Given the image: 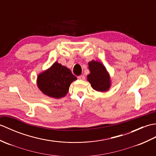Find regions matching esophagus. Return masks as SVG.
<instances>
[{
    "label": "esophagus",
    "instance_id": "34e87169",
    "mask_svg": "<svg viewBox=\"0 0 156 156\" xmlns=\"http://www.w3.org/2000/svg\"><path fill=\"white\" fill-rule=\"evenodd\" d=\"M85 76L84 75H81L79 76V77H78V79H79V80H85Z\"/></svg>",
    "mask_w": 156,
    "mask_h": 156
}]
</instances>
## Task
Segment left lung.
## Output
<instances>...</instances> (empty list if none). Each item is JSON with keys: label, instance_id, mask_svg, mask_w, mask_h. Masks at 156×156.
<instances>
[{"label": "left lung", "instance_id": "1", "mask_svg": "<svg viewBox=\"0 0 156 156\" xmlns=\"http://www.w3.org/2000/svg\"><path fill=\"white\" fill-rule=\"evenodd\" d=\"M90 73L87 75V81L92 88L99 92H106L112 85L110 75L107 69L100 61L93 60L88 63Z\"/></svg>", "mask_w": 156, "mask_h": 156}]
</instances>
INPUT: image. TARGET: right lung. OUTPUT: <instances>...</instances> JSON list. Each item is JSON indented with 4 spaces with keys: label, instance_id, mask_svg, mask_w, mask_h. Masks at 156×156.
Masks as SVG:
<instances>
[{
    "label": "right lung",
    "instance_id": "add662e5",
    "mask_svg": "<svg viewBox=\"0 0 156 156\" xmlns=\"http://www.w3.org/2000/svg\"><path fill=\"white\" fill-rule=\"evenodd\" d=\"M77 79L70 69L55 61L49 69L38 75L37 85L44 95L60 99L67 94L71 83Z\"/></svg>",
    "mask_w": 156,
    "mask_h": 156
}]
</instances>
